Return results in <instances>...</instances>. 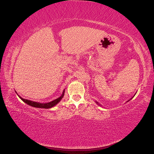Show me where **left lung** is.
Listing matches in <instances>:
<instances>
[{
  "instance_id": "1",
  "label": "left lung",
  "mask_w": 154,
  "mask_h": 154,
  "mask_svg": "<svg viewBox=\"0 0 154 154\" xmlns=\"http://www.w3.org/2000/svg\"><path fill=\"white\" fill-rule=\"evenodd\" d=\"M135 94H134V96H135ZM133 97H134V96H133ZM133 97H132V98H133ZM132 98H130V100H128V101H127V102H128V101H129V100H131V99H132ZM96 103H97L98 105H100V106H101V105H100V104H99V103H98V102H96Z\"/></svg>"
}]
</instances>
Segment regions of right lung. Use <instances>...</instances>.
I'll use <instances>...</instances> for the list:
<instances>
[{
  "instance_id": "right-lung-1",
  "label": "right lung",
  "mask_w": 154,
  "mask_h": 154,
  "mask_svg": "<svg viewBox=\"0 0 154 154\" xmlns=\"http://www.w3.org/2000/svg\"><path fill=\"white\" fill-rule=\"evenodd\" d=\"M64 91L65 90H64L63 92H62V95L58 97V98L55 99V100H54L53 101H51V102H49V103H37V102H34V101L32 100H27V99H24V98H22L21 96H20L19 95L17 94V92L16 94H17V96H19L20 98V99L24 101L25 103H26L27 105H30L31 106H33V107H36V108H42V109H50L51 107H53L55 105H56L58 103H60V101L62 98H63V96L64 95Z\"/></svg>"
}]
</instances>
